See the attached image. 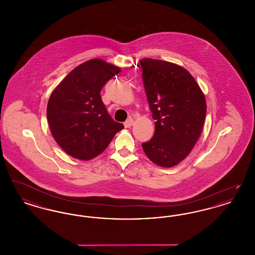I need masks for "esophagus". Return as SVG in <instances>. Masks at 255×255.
Masks as SVG:
<instances>
[{
  "label": "esophagus",
  "mask_w": 255,
  "mask_h": 255,
  "mask_svg": "<svg viewBox=\"0 0 255 255\" xmlns=\"http://www.w3.org/2000/svg\"><path fill=\"white\" fill-rule=\"evenodd\" d=\"M133 124V120H132V119H129V120H127L126 122H124V126H125L126 128H130Z\"/></svg>",
  "instance_id": "obj_1"
}]
</instances>
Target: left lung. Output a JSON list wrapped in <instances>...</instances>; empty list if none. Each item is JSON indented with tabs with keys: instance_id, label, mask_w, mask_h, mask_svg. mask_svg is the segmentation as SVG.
<instances>
[{
	"instance_id": "left-lung-1",
	"label": "left lung",
	"mask_w": 255,
	"mask_h": 255,
	"mask_svg": "<svg viewBox=\"0 0 255 255\" xmlns=\"http://www.w3.org/2000/svg\"><path fill=\"white\" fill-rule=\"evenodd\" d=\"M152 117L154 136L142 143L146 156L162 167H172L187 157L202 133L206 98L194 77L166 61H139Z\"/></svg>"
}]
</instances>
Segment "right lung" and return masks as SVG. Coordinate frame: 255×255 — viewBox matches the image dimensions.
Instances as JSON below:
<instances>
[{
	"label": "right lung",
	"mask_w": 255,
	"mask_h": 255,
	"mask_svg": "<svg viewBox=\"0 0 255 255\" xmlns=\"http://www.w3.org/2000/svg\"><path fill=\"white\" fill-rule=\"evenodd\" d=\"M120 72L119 67L101 59L87 61L73 69L49 97V129L58 145L73 158H96L124 128L111 118L100 96L103 86Z\"/></svg>",
	"instance_id": "right-lung-1"
}]
</instances>
